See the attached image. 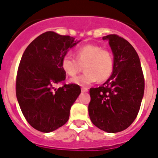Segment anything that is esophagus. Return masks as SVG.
I'll list each match as a JSON object with an SVG mask.
<instances>
[{
  "label": "esophagus",
  "mask_w": 158,
  "mask_h": 158,
  "mask_svg": "<svg viewBox=\"0 0 158 158\" xmlns=\"http://www.w3.org/2000/svg\"><path fill=\"white\" fill-rule=\"evenodd\" d=\"M82 92H88L89 89H88V88H81Z\"/></svg>",
  "instance_id": "obj_1"
}]
</instances>
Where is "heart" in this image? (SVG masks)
I'll use <instances>...</instances> for the list:
<instances>
[{
    "mask_svg": "<svg viewBox=\"0 0 158 158\" xmlns=\"http://www.w3.org/2000/svg\"><path fill=\"white\" fill-rule=\"evenodd\" d=\"M76 59L69 55L61 60V68L67 75L75 76L84 65V74L73 78V84L85 86L98 81H105L114 71V60L113 55L108 50L98 44H86L79 47L75 52Z\"/></svg>",
    "mask_w": 158,
    "mask_h": 158,
    "instance_id": "obj_1",
    "label": "heart"
}]
</instances>
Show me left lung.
Instances as JSON below:
<instances>
[{
  "label": "left lung",
  "mask_w": 158,
  "mask_h": 158,
  "mask_svg": "<svg viewBox=\"0 0 158 158\" xmlns=\"http://www.w3.org/2000/svg\"><path fill=\"white\" fill-rule=\"evenodd\" d=\"M103 39L108 40L114 54V71L103 85L89 89V114L96 127L114 133L127 128L137 118L145 84L140 60L132 44L117 35Z\"/></svg>",
  "instance_id": "8db88e82"
}]
</instances>
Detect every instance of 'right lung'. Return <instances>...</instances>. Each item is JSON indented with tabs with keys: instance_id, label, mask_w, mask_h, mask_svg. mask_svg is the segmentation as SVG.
<instances>
[{
	"instance_id": "obj_1",
	"label": "right lung",
	"mask_w": 158,
	"mask_h": 158,
	"mask_svg": "<svg viewBox=\"0 0 158 158\" xmlns=\"http://www.w3.org/2000/svg\"><path fill=\"white\" fill-rule=\"evenodd\" d=\"M79 41L74 37L47 31L34 40L23 54L17 71L16 98L23 115L35 129L50 132L65 124L71 106L81 89L64 84L61 60Z\"/></svg>"
}]
</instances>
